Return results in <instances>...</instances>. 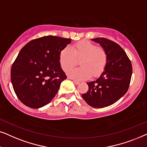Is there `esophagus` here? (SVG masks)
<instances>
[{"label":"esophagus","mask_w":147,"mask_h":147,"mask_svg":"<svg viewBox=\"0 0 147 147\" xmlns=\"http://www.w3.org/2000/svg\"><path fill=\"white\" fill-rule=\"evenodd\" d=\"M72 82H73V83H75L76 85H79V84L80 83V82H79V81H75V80H73V81H72Z\"/></svg>","instance_id":"esophagus-1"}]
</instances>
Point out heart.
Segmentation results:
<instances>
[{"label":"heart","mask_w":147,"mask_h":147,"mask_svg":"<svg viewBox=\"0 0 147 147\" xmlns=\"http://www.w3.org/2000/svg\"><path fill=\"white\" fill-rule=\"evenodd\" d=\"M107 54L103 48L88 41H81L74 45L73 49L66 46L60 52V63L64 71L75 66L80 60L81 67L73 68L68 72L72 79L81 81L89 79L93 75H100L107 63Z\"/></svg>","instance_id":"obj_1"}]
</instances>
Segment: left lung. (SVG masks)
<instances>
[{
  "label": "left lung",
  "instance_id": "obj_1",
  "mask_svg": "<svg viewBox=\"0 0 147 147\" xmlns=\"http://www.w3.org/2000/svg\"><path fill=\"white\" fill-rule=\"evenodd\" d=\"M107 54V63L100 77L87 84L89 91L82 95L87 104L97 108L116 103L128 91L132 68L126 52L118 44L103 38L91 39Z\"/></svg>",
  "mask_w": 147,
  "mask_h": 147
}]
</instances>
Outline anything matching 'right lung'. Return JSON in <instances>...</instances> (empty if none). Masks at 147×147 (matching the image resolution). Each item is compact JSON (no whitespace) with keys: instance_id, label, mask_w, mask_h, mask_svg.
<instances>
[{"instance_id":"1","label":"right lung","mask_w":147,"mask_h":147,"mask_svg":"<svg viewBox=\"0 0 147 147\" xmlns=\"http://www.w3.org/2000/svg\"><path fill=\"white\" fill-rule=\"evenodd\" d=\"M71 39L44 36L21 49L11 70L13 89L19 100L38 109L52 101L66 76L60 63V52Z\"/></svg>"}]
</instances>
